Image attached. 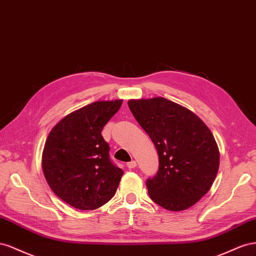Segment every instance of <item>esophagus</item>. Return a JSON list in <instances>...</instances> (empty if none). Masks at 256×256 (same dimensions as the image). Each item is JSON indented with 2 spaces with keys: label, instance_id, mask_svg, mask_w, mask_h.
<instances>
[{
  "label": "esophagus",
  "instance_id": "obj_1",
  "mask_svg": "<svg viewBox=\"0 0 256 256\" xmlns=\"http://www.w3.org/2000/svg\"><path fill=\"white\" fill-rule=\"evenodd\" d=\"M126 166H128V168H130V170L135 168V167L137 166L136 160H130V162H128V163L126 164Z\"/></svg>",
  "mask_w": 256,
  "mask_h": 256
}]
</instances>
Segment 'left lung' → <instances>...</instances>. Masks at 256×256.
Returning <instances> with one entry per match:
<instances>
[{
  "label": "left lung",
  "instance_id": "obj_1",
  "mask_svg": "<svg viewBox=\"0 0 256 256\" xmlns=\"http://www.w3.org/2000/svg\"><path fill=\"white\" fill-rule=\"evenodd\" d=\"M128 104L158 154V170L146 184L151 200L170 211L192 207L209 191L220 165L211 130L190 109L164 98Z\"/></svg>",
  "mask_w": 256,
  "mask_h": 256
}]
</instances>
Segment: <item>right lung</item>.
I'll return each instance as SVG.
<instances>
[{
    "instance_id": "1",
    "label": "right lung",
    "mask_w": 256,
    "mask_h": 256,
    "mask_svg": "<svg viewBox=\"0 0 256 256\" xmlns=\"http://www.w3.org/2000/svg\"><path fill=\"white\" fill-rule=\"evenodd\" d=\"M123 100H98L65 116L50 130L42 156L44 176L72 207L94 210L110 200L123 174L109 158L102 130Z\"/></svg>"
}]
</instances>
